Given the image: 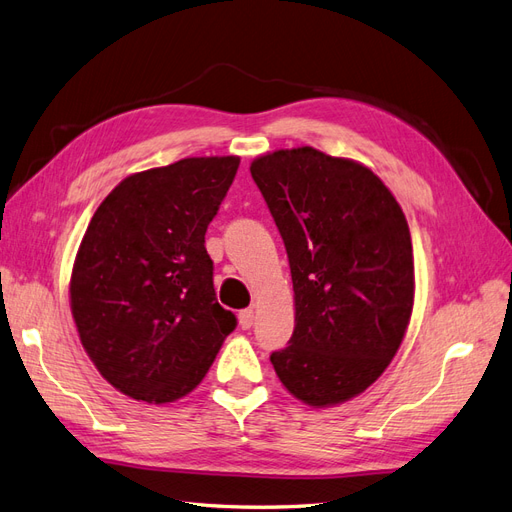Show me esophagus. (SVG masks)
I'll return each instance as SVG.
<instances>
[{
  "label": "esophagus",
  "mask_w": 512,
  "mask_h": 512,
  "mask_svg": "<svg viewBox=\"0 0 512 512\" xmlns=\"http://www.w3.org/2000/svg\"><path fill=\"white\" fill-rule=\"evenodd\" d=\"M254 318H256V314H254V309H243V312L239 314V324H241V329H243V331H247V329H252V324H254Z\"/></svg>",
  "instance_id": "obj_1"
}]
</instances>
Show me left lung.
I'll return each instance as SVG.
<instances>
[{"mask_svg": "<svg viewBox=\"0 0 512 512\" xmlns=\"http://www.w3.org/2000/svg\"><path fill=\"white\" fill-rule=\"evenodd\" d=\"M284 239L294 333L271 363L312 408L365 393L397 354L414 307L406 215L369 166L314 147L275 149L250 164Z\"/></svg>", "mask_w": 512, "mask_h": 512, "instance_id": "8db88e82", "label": "left lung"}]
</instances>
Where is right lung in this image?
Returning <instances> with one entry per match:
<instances>
[{"instance_id":"1","label":"right lung","mask_w":512,"mask_h":512,"mask_svg":"<svg viewBox=\"0 0 512 512\" xmlns=\"http://www.w3.org/2000/svg\"><path fill=\"white\" fill-rule=\"evenodd\" d=\"M239 156L183 158L119 181L70 275L81 344L117 391L170 404L203 382L237 318L213 290L205 232Z\"/></svg>"}]
</instances>
